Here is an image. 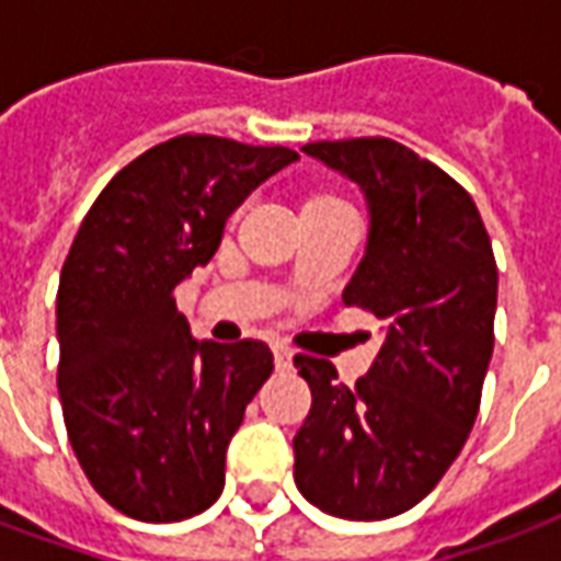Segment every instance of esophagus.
<instances>
[{"label": "esophagus", "instance_id": "34e87169", "mask_svg": "<svg viewBox=\"0 0 561 561\" xmlns=\"http://www.w3.org/2000/svg\"><path fill=\"white\" fill-rule=\"evenodd\" d=\"M273 357H276V369H291L294 352L285 342H276V345H273Z\"/></svg>", "mask_w": 561, "mask_h": 561}]
</instances>
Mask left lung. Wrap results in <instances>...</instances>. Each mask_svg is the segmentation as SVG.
I'll return each mask as SVG.
<instances>
[{
  "label": "left lung",
  "instance_id": "obj_1",
  "mask_svg": "<svg viewBox=\"0 0 561 561\" xmlns=\"http://www.w3.org/2000/svg\"><path fill=\"white\" fill-rule=\"evenodd\" d=\"M304 152L364 192L369 237L342 304L385 328L354 388L330 360L294 357L312 390L294 481L330 517L388 519L433 493L478 417L495 342L493 245L469 192L397 140H321Z\"/></svg>",
  "mask_w": 561,
  "mask_h": 561
}]
</instances>
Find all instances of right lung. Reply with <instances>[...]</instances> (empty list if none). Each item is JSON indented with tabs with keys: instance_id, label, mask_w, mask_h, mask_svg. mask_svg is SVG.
Segmentation results:
<instances>
[{
	"instance_id": "obj_1",
	"label": "right lung",
	"mask_w": 561,
	"mask_h": 561,
	"mask_svg": "<svg viewBox=\"0 0 561 561\" xmlns=\"http://www.w3.org/2000/svg\"><path fill=\"white\" fill-rule=\"evenodd\" d=\"M297 159L183 135L116 173L80 225L56 294V385L80 469L126 517L180 523L221 495L225 450L273 354L195 340L173 291L216 255L233 209Z\"/></svg>"
}]
</instances>
